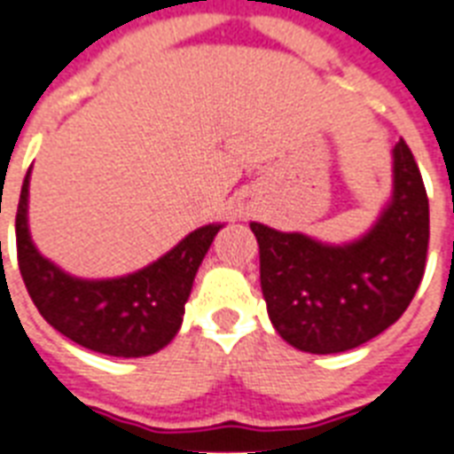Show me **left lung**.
I'll return each instance as SVG.
<instances>
[{
  "instance_id": "obj_1",
  "label": "left lung",
  "mask_w": 454,
  "mask_h": 454,
  "mask_svg": "<svg viewBox=\"0 0 454 454\" xmlns=\"http://www.w3.org/2000/svg\"><path fill=\"white\" fill-rule=\"evenodd\" d=\"M262 292L278 334L299 351L341 353L405 313L424 278L429 198L405 141L394 148V200L377 226L344 247L252 223Z\"/></svg>"
}]
</instances>
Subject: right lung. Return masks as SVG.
<instances>
[{"instance_id":"right-lung-1","label":"right lung","mask_w":454,"mask_h":454,"mask_svg":"<svg viewBox=\"0 0 454 454\" xmlns=\"http://www.w3.org/2000/svg\"><path fill=\"white\" fill-rule=\"evenodd\" d=\"M27 181L16 212L18 269L32 303L53 330L89 351L141 358L174 339L192 280L221 226H202L148 269L115 280H77L39 254L27 233Z\"/></svg>"}]
</instances>
